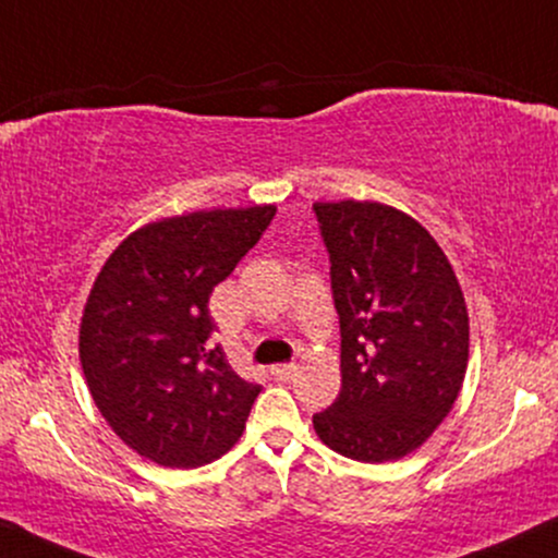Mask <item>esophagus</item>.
<instances>
[{
    "label": "esophagus",
    "instance_id": "obj_1",
    "mask_svg": "<svg viewBox=\"0 0 558 558\" xmlns=\"http://www.w3.org/2000/svg\"><path fill=\"white\" fill-rule=\"evenodd\" d=\"M294 373H298V364H274V367H271V375L281 383L292 380Z\"/></svg>",
    "mask_w": 558,
    "mask_h": 558
}]
</instances>
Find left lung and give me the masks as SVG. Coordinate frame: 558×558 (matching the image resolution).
Listing matches in <instances>:
<instances>
[{"instance_id": "left-lung-1", "label": "left lung", "mask_w": 558, "mask_h": 558, "mask_svg": "<svg viewBox=\"0 0 558 558\" xmlns=\"http://www.w3.org/2000/svg\"><path fill=\"white\" fill-rule=\"evenodd\" d=\"M341 328V390L313 416L360 463L416 450L452 409L469 364V311L450 260L385 204H313Z\"/></svg>"}]
</instances>
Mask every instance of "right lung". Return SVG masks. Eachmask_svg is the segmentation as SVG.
<instances>
[{
    "instance_id": "add662e5",
    "label": "right lung",
    "mask_w": 558,
    "mask_h": 558,
    "mask_svg": "<svg viewBox=\"0 0 558 558\" xmlns=\"http://www.w3.org/2000/svg\"><path fill=\"white\" fill-rule=\"evenodd\" d=\"M274 206L194 211L136 230L89 292L80 360L95 405L140 456L198 469L225 456L260 393L211 341V290L271 225Z\"/></svg>"
}]
</instances>
